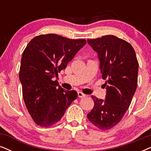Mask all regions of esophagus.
I'll return each mask as SVG.
<instances>
[{
	"mask_svg": "<svg viewBox=\"0 0 151 151\" xmlns=\"http://www.w3.org/2000/svg\"><path fill=\"white\" fill-rule=\"evenodd\" d=\"M78 97L80 98H84V97H86V95L83 94L82 92H78Z\"/></svg>",
	"mask_w": 151,
	"mask_h": 151,
	"instance_id": "1",
	"label": "esophagus"
}]
</instances>
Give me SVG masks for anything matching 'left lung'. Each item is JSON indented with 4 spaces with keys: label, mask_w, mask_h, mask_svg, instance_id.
Listing matches in <instances>:
<instances>
[{
    "label": "left lung",
    "mask_w": 151,
    "mask_h": 151,
    "mask_svg": "<svg viewBox=\"0 0 151 151\" xmlns=\"http://www.w3.org/2000/svg\"><path fill=\"white\" fill-rule=\"evenodd\" d=\"M98 53L103 79L106 80L105 100L94 96V107L87 114L90 122L101 130L113 128L128 109L136 91L139 63L130 44L114 35L88 39Z\"/></svg>",
    "instance_id": "obj_1"
}]
</instances>
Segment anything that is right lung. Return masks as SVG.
I'll return each mask as SVG.
<instances>
[{
    "label": "right lung",
    "mask_w": 151,
    "mask_h": 151,
    "mask_svg": "<svg viewBox=\"0 0 151 151\" xmlns=\"http://www.w3.org/2000/svg\"><path fill=\"white\" fill-rule=\"evenodd\" d=\"M86 43L84 39L47 34L36 36L26 46L19 76L25 104L37 125L45 127L54 125L77 99V91H65L53 78L65 69Z\"/></svg>",
    "instance_id": "add662e5"
}]
</instances>
